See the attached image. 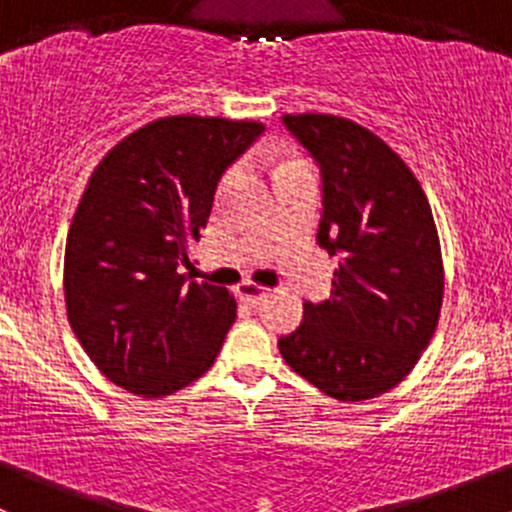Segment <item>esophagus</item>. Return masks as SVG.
<instances>
[{
	"label": "esophagus",
	"mask_w": 512,
	"mask_h": 512,
	"mask_svg": "<svg viewBox=\"0 0 512 512\" xmlns=\"http://www.w3.org/2000/svg\"><path fill=\"white\" fill-rule=\"evenodd\" d=\"M239 293H241V298L246 300V303L258 305L263 298H268V293H271V291H268V288H263V286H256V283H241Z\"/></svg>",
	"instance_id": "34e87169"
}]
</instances>
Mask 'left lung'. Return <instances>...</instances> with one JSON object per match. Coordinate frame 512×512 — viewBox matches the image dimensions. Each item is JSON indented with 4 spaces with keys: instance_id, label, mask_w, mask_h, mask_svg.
<instances>
[{
    "instance_id": "8db88e82",
    "label": "left lung",
    "mask_w": 512,
    "mask_h": 512,
    "mask_svg": "<svg viewBox=\"0 0 512 512\" xmlns=\"http://www.w3.org/2000/svg\"><path fill=\"white\" fill-rule=\"evenodd\" d=\"M323 179L318 244L340 256L333 295L278 340L293 372L340 402L397 387L429 345L444 266L419 179L384 140L337 115H283Z\"/></svg>"
}]
</instances>
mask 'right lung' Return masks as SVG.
Wrapping results in <instances>:
<instances>
[{
  "label": "right lung",
  "mask_w": 512,
  "mask_h": 512,
  "mask_svg": "<svg viewBox=\"0 0 512 512\" xmlns=\"http://www.w3.org/2000/svg\"><path fill=\"white\" fill-rule=\"evenodd\" d=\"M254 120L175 115L135 130L100 160L63 258L68 323L118 387L165 397L202 377L236 320L226 288L192 281L219 179L254 145Z\"/></svg>",
  "instance_id": "right-lung-1"
}]
</instances>
